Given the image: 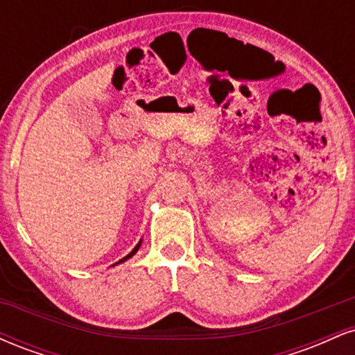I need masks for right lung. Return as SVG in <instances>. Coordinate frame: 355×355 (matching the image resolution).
<instances>
[{
  "instance_id": "add662e5",
  "label": "right lung",
  "mask_w": 355,
  "mask_h": 355,
  "mask_svg": "<svg viewBox=\"0 0 355 355\" xmlns=\"http://www.w3.org/2000/svg\"><path fill=\"white\" fill-rule=\"evenodd\" d=\"M140 245H141V240H140V242H138V243H137V247H135V248H133V250H132V252H130V254H128V255H126V257H123V259H121V260H118V262H116V263H121V262H125V260H128V259H130V257H133V255H135V254H137V252H138V248H140Z\"/></svg>"
}]
</instances>
